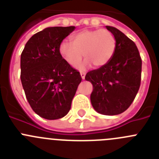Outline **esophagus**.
<instances>
[{
	"mask_svg": "<svg viewBox=\"0 0 159 159\" xmlns=\"http://www.w3.org/2000/svg\"><path fill=\"white\" fill-rule=\"evenodd\" d=\"M80 75H81V78H82V80H84V79H85V75H86V73L84 72V71H81Z\"/></svg>",
	"mask_w": 159,
	"mask_h": 159,
	"instance_id": "34e87169",
	"label": "esophagus"
}]
</instances>
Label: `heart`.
<instances>
[{"label": "heart", "mask_w": 159, "mask_h": 159, "mask_svg": "<svg viewBox=\"0 0 159 159\" xmlns=\"http://www.w3.org/2000/svg\"><path fill=\"white\" fill-rule=\"evenodd\" d=\"M116 40L111 32L107 29H84L71 36V42L60 43L59 52L66 62L84 69L92 65L95 67L104 66L111 60L116 52Z\"/></svg>", "instance_id": "1"}]
</instances>
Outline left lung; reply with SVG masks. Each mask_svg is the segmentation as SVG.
<instances>
[{
    "label": "left lung",
    "mask_w": 159,
    "mask_h": 159,
    "mask_svg": "<svg viewBox=\"0 0 159 159\" xmlns=\"http://www.w3.org/2000/svg\"><path fill=\"white\" fill-rule=\"evenodd\" d=\"M106 29L116 40V52L104 66L87 73L92 83L91 102L98 113L116 116L130 106L139 89L142 60L135 43L124 33L111 26Z\"/></svg>",
    "instance_id": "8db88e82"
}]
</instances>
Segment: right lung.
<instances>
[{"mask_svg":"<svg viewBox=\"0 0 159 159\" xmlns=\"http://www.w3.org/2000/svg\"><path fill=\"white\" fill-rule=\"evenodd\" d=\"M75 29L46 28L28 40L20 56L25 95L32 110L43 119H61L68 113L82 80L59 52L60 43Z\"/></svg>","mask_w":159,"mask_h":159,"instance_id":"obj_1","label":"right lung"}]
</instances>
